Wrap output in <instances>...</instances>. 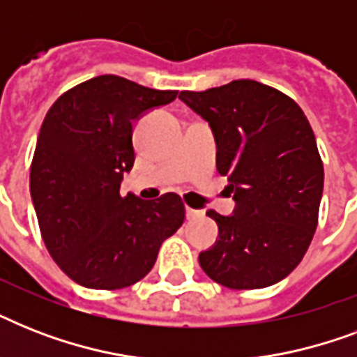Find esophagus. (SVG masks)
Listing matches in <instances>:
<instances>
[{"label":"esophagus","instance_id":"obj_1","mask_svg":"<svg viewBox=\"0 0 357 357\" xmlns=\"http://www.w3.org/2000/svg\"><path fill=\"white\" fill-rule=\"evenodd\" d=\"M185 211H187V218H196L202 215V211H198V209H192V207H187Z\"/></svg>","mask_w":357,"mask_h":357}]
</instances>
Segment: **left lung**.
<instances>
[{"mask_svg":"<svg viewBox=\"0 0 357 357\" xmlns=\"http://www.w3.org/2000/svg\"><path fill=\"white\" fill-rule=\"evenodd\" d=\"M179 100L209 122L231 217L209 209L218 241L200 266L228 289H263L296 268L319 222L324 168L304 111L259 81L237 79Z\"/></svg>","mask_w":357,"mask_h":357,"instance_id":"8db88e82","label":"left lung"}]
</instances>
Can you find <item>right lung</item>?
<instances>
[{
  "mask_svg": "<svg viewBox=\"0 0 357 357\" xmlns=\"http://www.w3.org/2000/svg\"><path fill=\"white\" fill-rule=\"evenodd\" d=\"M119 75H98L57 98L31 162V198L50 255L75 283L114 291L151 271L165 238L185 220L176 192L120 195L133 168V120L174 102Z\"/></svg>",
  "mask_w": 357,
  "mask_h": 357,
  "instance_id": "obj_1",
  "label": "right lung"
}]
</instances>
